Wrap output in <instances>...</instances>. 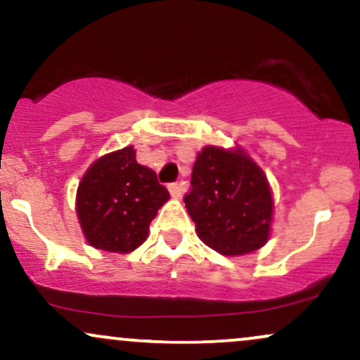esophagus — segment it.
Wrapping results in <instances>:
<instances>
[{
	"mask_svg": "<svg viewBox=\"0 0 360 360\" xmlns=\"http://www.w3.org/2000/svg\"><path fill=\"white\" fill-rule=\"evenodd\" d=\"M167 188H169V193H171V196L174 198V200H179V198L183 196V188H181V184L171 183Z\"/></svg>",
	"mask_w": 360,
	"mask_h": 360,
	"instance_id": "esophagus-1",
	"label": "esophagus"
}]
</instances>
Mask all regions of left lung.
<instances>
[{
  "instance_id": "obj_1",
  "label": "left lung",
  "mask_w": 360,
  "mask_h": 360,
  "mask_svg": "<svg viewBox=\"0 0 360 360\" xmlns=\"http://www.w3.org/2000/svg\"><path fill=\"white\" fill-rule=\"evenodd\" d=\"M184 203L198 237L218 254L245 255L269 240V181L242 147L208 146L198 152Z\"/></svg>"
}]
</instances>
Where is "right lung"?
<instances>
[{"mask_svg": "<svg viewBox=\"0 0 360 360\" xmlns=\"http://www.w3.org/2000/svg\"><path fill=\"white\" fill-rule=\"evenodd\" d=\"M167 200L155 172L140 166L128 146L91 164L77 186L76 213L91 247L128 254L146 242L148 225Z\"/></svg>", "mask_w": 360, "mask_h": 360, "instance_id": "1", "label": "right lung"}]
</instances>
